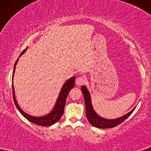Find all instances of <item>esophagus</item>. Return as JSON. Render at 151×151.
Segmentation results:
<instances>
[{
  "instance_id": "esophagus-1",
  "label": "esophagus",
  "mask_w": 151,
  "mask_h": 151,
  "mask_svg": "<svg viewBox=\"0 0 151 151\" xmlns=\"http://www.w3.org/2000/svg\"><path fill=\"white\" fill-rule=\"evenodd\" d=\"M84 82H85V78H84V77H82V76L78 77V78H76V83L78 86L82 85Z\"/></svg>"
}]
</instances>
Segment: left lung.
Instances as JSON below:
<instances>
[{
	"label": "left lung",
	"mask_w": 151,
	"mask_h": 151,
	"mask_svg": "<svg viewBox=\"0 0 151 151\" xmlns=\"http://www.w3.org/2000/svg\"><path fill=\"white\" fill-rule=\"evenodd\" d=\"M81 91L82 93H83L84 98L86 118H87L88 121L91 124L96 128H99V129H111V128L116 127V126L124 121L126 119L128 118L136 108V107H135L130 112L123 115L122 117H118V118L112 119L103 118V117L99 116L96 113V111H94L93 108L91 99L89 91H88L87 88L85 86H82L81 87Z\"/></svg>",
	"instance_id": "obj_1"
}]
</instances>
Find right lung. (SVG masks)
Returning <instances> with one entry per match:
<instances>
[{
    "label": "right lung",
    "mask_w": 151,
    "mask_h": 151,
    "mask_svg": "<svg viewBox=\"0 0 151 151\" xmlns=\"http://www.w3.org/2000/svg\"><path fill=\"white\" fill-rule=\"evenodd\" d=\"M28 49V47H27L25 49H24L22 51V53H20V56L23 54V53L27 51V49ZM19 59L18 58L16 60L15 64H14V70H13V75H12V91H13V98L14 103L16 108L18 109V110L20 111V113L25 117V118L29 120L31 122L35 124L39 125V126H42V127H49L57 122L60 119L62 115H63L64 113V109H65V104H66V99L69 94V92L71 88H73L74 85H75V79L76 77H72L70 79L67 80V81L65 82V84H63V87H62L60 92L58 98L56 102L53 106V109L51 110V111L48 114L42 117H35L32 116V115L27 114L25 112H24L22 110L21 108L18 106L17 101H16V96H15V92H14V84H13V80H14V75L15 73V69H16V66L17 65V63Z\"/></svg>",
    "instance_id": "add662e5"
}]
</instances>
